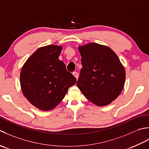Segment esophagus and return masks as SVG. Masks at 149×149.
I'll list each match as a JSON object with an SVG mask.
<instances>
[{"label":"esophagus","instance_id":"1","mask_svg":"<svg viewBox=\"0 0 149 149\" xmlns=\"http://www.w3.org/2000/svg\"><path fill=\"white\" fill-rule=\"evenodd\" d=\"M72 74H73V76L74 77L76 78V79H78V72H72Z\"/></svg>","mask_w":149,"mask_h":149}]
</instances>
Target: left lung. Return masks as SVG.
Here are the masks:
<instances>
[{"instance_id": "obj_1", "label": "left lung", "mask_w": 149, "mask_h": 149, "mask_svg": "<svg viewBox=\"0 0 149 149\" xmlns=\"http://www.w3.org/2000/svg\"><path fill=\"white\" fill-rule=\"evenodd\" d=\"M81 68L77 82L87 100L98 106L107 105L120 95L125 71L116 54L105 45L90 43L79 46Z\"/></svg>"}]
</instances>
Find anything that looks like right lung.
Segmentation results:
<instances>
[{
    "instance_id": "obj_1",
    "label": "right lung",
    "mask_w": 149,
    "mask_h": 149,
    "mask_svg": "<svg viewBox=\"0 0 149 149\" xmlns=\"http://www.w3.org/2000/svg\"><path fill=\"white\" fill-rule=\"evenodd\" d=\"M62 46L40 47L27 60L20 72V86L26 99L42 111L54 109L77 80L58 57Z\"/></svg>"
}]
</instances>
